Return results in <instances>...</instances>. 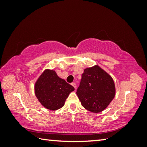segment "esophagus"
<instances>
[{
    "mask_svg": "<svg viewBox=\"0 0 147 147\" xmlns=\"http://www.w3.org/2000/svg\"><path fill=\"white\" fill-rule=\"evenodd\" d=\"M71 85L74 87V89L76 88V84L75 83H74V82L73 83H71Z\"/></svg>",
    "mask_w": 147,
    "mask_h": 147,
    "instance_id": "34e87169",
    "label": "esophagus"
}]
</instances>
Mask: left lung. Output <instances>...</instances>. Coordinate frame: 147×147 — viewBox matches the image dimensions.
<instances>
[{
  "mask_svg": "<svg viewBox=\"0 0 147 147\" xmlns=\"http://www.w3.org/2000/svg\"><path fill=\"white\" fill-rule=\"evenodd\" d=\"M76 94L84 108L99 113L115 97V84L108 73L98 65H94L84 69Z\"/></svg>",
  "mask_w": 147,
  "mask_h": 147,
  "instance_id": "1",
  "label": "left lung"
}]
</instances>
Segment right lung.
<instances>
[{
  "label": "right lung",
  "mask_w": 147,
  "mask_h": 147,
  "mask_svg": "<svg viewBox=\"0 0 147 147\" xmlns=\"http://www.w3.org/2000/svg\"><path fill=\"white\" fill-rule=\"evenodd\" d=\"M35 94L45 108L55 111L64 106L74 87L57 75L55 71L45 69L34 86Z\"/></svg>",
  "instance_id": "obj_1"
}]
</instances>
